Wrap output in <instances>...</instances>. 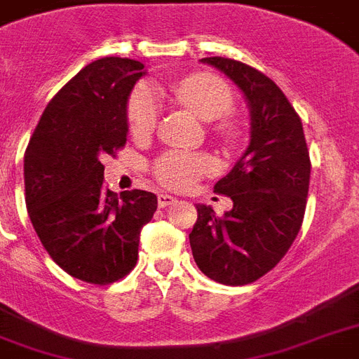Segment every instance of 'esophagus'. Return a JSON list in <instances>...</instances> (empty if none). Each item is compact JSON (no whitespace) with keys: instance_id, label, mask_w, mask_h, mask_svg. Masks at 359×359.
Instances as JSON below:
<instances>
[{"instance_id":"34e87169","label":"esophagus","mask_w":359,"mask_h":359,"mask_svg":"<svg viewBox=\"0 0 359 359\" xmlns=\"http://www.w3.org/2000/svg\"><path fill=\"white\" fill-rule=\"evenodd\" d=\"M175 201H177V199H175L173 196H169V194H160V196H158V205H160L162 208L173 205Z\"/></svg>"}]
</instances>
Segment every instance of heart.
<instances>
[{
  "mask_svg": "<svg viewBox=\"0 0 359 359\" xmlns=\"http://www.w3.org/2000/svg\"><path fill=\"white\" fill-rule=\"evenodd\" d=\"M175 93L203 121H216L233 108V91L222 78L212 74L186 76L175 86ZM160 98L156 89L141 83L128 100V124L134 135H145L154 128ZM212 169V162L191 152H165L154 162V175L169 188H188Z\"/></svg>",
  "mask_w": 359,
  "mask_h": 359,
  "instance_id": "b5f03b06",
  "label": "heart"
}]
</instances>
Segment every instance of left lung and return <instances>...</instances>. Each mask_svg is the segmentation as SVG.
I'll return each instance as SVG.
<instances>
[{"label":"left lung","instance_id":"8db88e82","mask_svg":"<svg viewBox=\"0 0 359 359\" xmlns=\"http://www.w3.org/2000/svg\"><path fill=\"white\" fill-rule=\"evenodd\" d=\"M244 95L250 143L235 168L214 186L233 199L224 216L197 205L190 245L205 276L248 285L278 264L294 242L306 212L311 162L302 121L268 76L227 57H205Z\"/></svg>","mask_w":359,"mask_h":359}]
</instances>
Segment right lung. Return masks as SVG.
<instances>
[{"label": "right lung", "mask_w": 359, "mask_h": 359, "mask_svg": "<svg viewBox=\"0 0 359 359\" xmlns=\"http://www.w3.org/2000/svg\"><path fill=\"white\" fill-rule=\"evenodd\" d=\"M145 65L102 57L81 69L44 109L24 156L25 205L53 261L72 278L106 285L135 266L151 191L104 186L102 158L128 135V98Z\"/></svg>", "instance_id": "right-lung-1"}]
</instances>
